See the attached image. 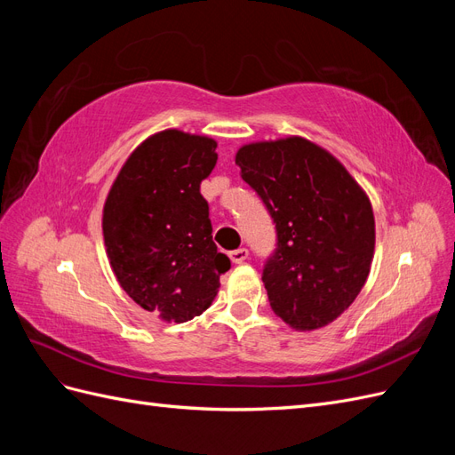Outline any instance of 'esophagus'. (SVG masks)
<instances>
[{"mask_svg":"<svg viewBox=\"0 0 455 455\" xmlns=\"http://www.w3.org/2000/svg\"><path fill=\"white\" fill-rule=\"evenodd\" d=\"M229 258H231L233 264H243V261H244L246 258H249V251H246V249L231 251V252H229Z\"/></svg>","mask_w":455,"mask_h":455,"instance_id":"obj_1","label":"esophagus"}]
</instances>
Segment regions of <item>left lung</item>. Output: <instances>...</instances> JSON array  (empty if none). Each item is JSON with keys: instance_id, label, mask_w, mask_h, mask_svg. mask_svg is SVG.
I'll list each match as a JSON object with an SVG mask.
<instances>
[{"instance_id": "8db88e82", "label": "left lung", "mask_w": 455, "mask_h": 455, "mask_svg": "<svg viewBox=\"0 0 455 455\" xmlns=\"http://www.w3.org/2000/svg\"><path fill=\"white\" fill-rule=\"evenodd\" d=\"M235 163L277 229L261 275L273 313L298 332L334 323L359 296L374 258L366 191L330 151L301 136L244 144Z\"/></svg>"}]
</instances>
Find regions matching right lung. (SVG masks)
<instances>
[{"mask_svg": "<svg viewBox=\"0 0 455 455\" xmlns=\"http://www.w3.org/2000/svg\"><path fill=\"white\" fill-rule=\"evenodd\" d=\"M216 140L167 129L151 134L123 164L102 211L106 254L142 309L186 323L212 304L231 267L212 241L201 182L214 169Z\"/></svg>", "mask_w": 455, "mask_h": 455, "instance_id": "obj_1", "label": "right lung"}]
</instances>
